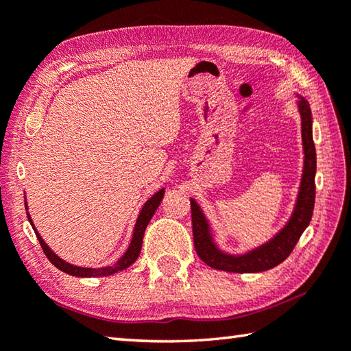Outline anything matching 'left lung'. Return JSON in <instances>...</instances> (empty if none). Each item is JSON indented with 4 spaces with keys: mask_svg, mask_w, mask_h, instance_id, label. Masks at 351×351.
I'll list each match as a JSON object with an SVG mask.
<instances>
[{
    "mask_svg": "<svg viewBox=\"0 0 351 351\" xmlns=\"http://www.w3.org/2000/svg\"><path fill=\"white\" fill-rule=\"evenodd\" d=\"M298 109L299 113H301V132L304 145L302 180L291 218L275 238L265 242L264 245L254 248L252 252L241 254V256H233V254L221 252L215 245L206 216L201 212L196 201L190 199L195 250L197 256L208 267H212V269L232 273H258L270 270L290 256V253L298 244L301 234L308 227L311 216H313L316 196V150L313 143V133H311V110L308 101H305L304 98L299 99Z\"/></svg>",
    "mask_w": 351,
    "mask_h": 351,
    "instance_id": "left-lung-1",
    "label": "left lung"
}]
</instances>
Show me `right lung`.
Listing matches in <instances>:
<instances>
[{"label":"right lung","mask_w":351,"mask_h":351,"mask_svg":"<svg viewBox=\"0 0 351 351\" xmlns=\"http://www.w3.org/2000/svg\"><path fill=\"white\" fill-rule=\"evenodd\" d=\"M162 196H164V189L159 190L158 193H155L154 196L150 197V199L144 204V207L141 210V213H139L138 219H136V224H135V230H133V238L129 248H127V252L124 253V256L121 258L117 264L109 265V267H101V269H84V267H76L66 263V261H62L60 256H56V254L50 250L49 245L44 242V239L40 237V233L36 232L35 226L32 224V219H30V215H27V218L30 221L32 227H34V230L36 233V238L40 241V245L43 248L44 254H46L47 259L52 263L56 269H60L61 271L67 273V275H72V276H80V278H97V276H109L113 275V273H118L121 270H125L127 267H130L139 256V252H141V247H143V238H144V232L145 228H147V224L152 219V216L155 215L156 208L159 207V204L162 201ZM27 206V204H25Z\"/></svg>","instance_id":"1"}]
</instances>
